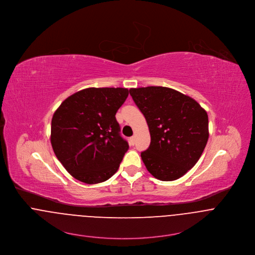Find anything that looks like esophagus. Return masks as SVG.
<instances>
[{
  "label": "esophagus",
  "instance_id": "34e87169",
  "mask_svg": "<svg viewBox=\"0 0 255 255\" xmlns=\"http://www.w3.org/2000/svg\"><path fill=\"white\" fill-rule=\"evenodd\" d=\"M129 143H130V145H134L135 144V137L134 136H131L130 138H129Z\"/></svg>",
  "mask_w": 255,
  "mask_h": 255
}]
</instances>
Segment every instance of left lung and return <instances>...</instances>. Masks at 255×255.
Listing matches in <instances>:
<instances>
[{
	"instance_id": "8db88e82",
	"label": "left lung",
	"mask_w": 255,
	"mask_h": 255,
	"mask_svg": "<svg viewBox=\"0 0 255 255\" xmlns=\"http://www.w3.org/2000/svg\"><path fill=\"white\" fill-rule=\"evenodd\" d=\"M145 117L151 143L141 153L147 170L157 179L173 181L201 158L209 139V117L192 97L164 87L130 89Z\"/></svg>"
}]
</instances>
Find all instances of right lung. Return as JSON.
I'll return each instance as SVG.
<instances>
[{
	"label": "right lung",
	"instance_id": "right-lung-1",
	"mask_svg": "<svg viewBox=\"0 0 255 255\" xmlns=\"http://www.w3.org/2000/svg\"><path fill=\"white\" fill-rule=\"evenodd\" d=\"M128 95L125 88H89L72 94L54 112L51 146L74 178L96 184L116 173L128 143L115 115Z\"/></svg>",
	"mask_w": 255,
	"mask_h": 255
}]
</instances>
